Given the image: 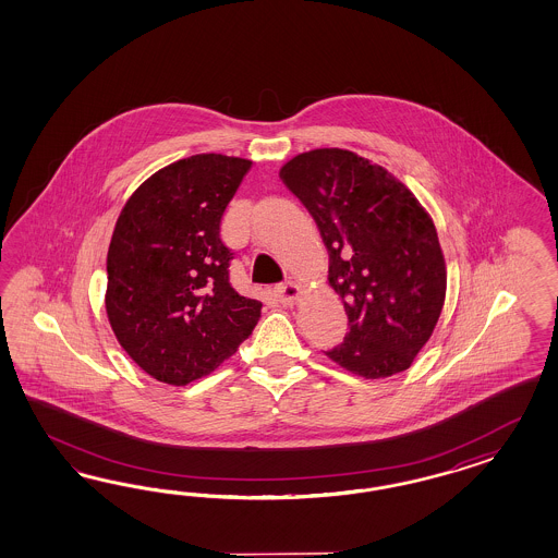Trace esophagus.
<instances>
[{
	"mask_svg": "<svg viewBox=\"0 0 558 558\" xmlns=\"http://www.w3.org/2000/svg\"><path fill=\"white\" fill-rule=\"evenodd\" d=\"M301 294H303V288L294 284V282H287V284L276 287V296H278V301L282 304L299 303Z\"/></svg>",
	"mask_w": 558,
	"mask_h": 558,
	"instance_id": "1",
	"label": "esophagus"
}]
</instances>
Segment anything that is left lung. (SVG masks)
<instances>
[{"label":"left lung","mask_w":558,"mask_h":558,"mask_svg":"<svg viewBox=\"0 0 558 558\" xmlns=\"http://www.w3.org/2000/svg\"><path fill=\"white\" fill-rule=\"evenodd\" d=\"M280 178L317 222L350 331L325 352L364 378L413 364L446 299L434 220L390 171L345 149L292 157Z\"/></svg>","instance_id":"1"}]
</instances>
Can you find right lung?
I'll use <instances>...</instances> for the list:
<instances>
[{"label": "right lung", "mask_w": 558, "mask_h": 558, "mask_svg": "<svg viewBox=\"0 0 558 558\" xmlns=\"http://www.w3.org/2000/svg\"><path fill=\"white\" fill-rule=\"evenodd\" d=\"M250 159L201 153L159 169L120 210L108 247L106 313L122 350L184 387L252 336L262 303L229 282L220 219Z\"/></svg>", "instance_id": "1"}]
</instances>
